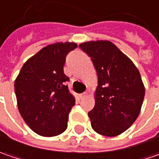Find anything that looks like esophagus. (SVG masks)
<instances>
[{
    "mask_svg": "<svg viewBox=\"0 0 159 159\" xmlns=\"http://www.w3.org/2000/svg\"><path fill=\"white\" fill-rule=\"evenodd\" d=\"M87 95H88V93H81V94H79V97L80 99H84L85 98V97H87Z\"/></svg>",
    "mask_w": 159,
    "mask_h": 159,
    "instance_id": "esophagus-1",
    "label": "esophagus"
}]
</instances>
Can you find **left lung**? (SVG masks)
<instances>
[{"instance_id":"obj_1","label":"left lung","mask_w":159,"mask_h":159,"mask_svg":"<svg viewBox=\"0 0 159 159\" xmlns=\"http://www.w3.org/2000/svg\"><path fill=\"white\" fill-rule=\"evenodd\" d=\"M93 63L98 76L95 104L88 112L95 132L107 137L121 134L139 116L145 86L133 62L109 40L79 45Z\"/></svg>"}]
</instances>
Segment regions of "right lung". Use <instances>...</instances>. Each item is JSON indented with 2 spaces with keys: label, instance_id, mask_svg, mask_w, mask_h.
Listing matches in <instances>:
<instances>
[{
  "label": "right lung",
  "instance_id": "obj_1",
  "mask_svg": "<svg viewBox=\"0 0 159 159\" xmlns=\"http://www.w3.org/2000/svg\"><path fill=\"white\" fill-rule=\"evenodd\" d=\"M77 47L74 42H57L43 48L24 63L14 89L18 109L24 121L43 137H54L67 128L68 115L75 99L64 74L66 55Z\"/></svg>",
  "mask_w": 159,
  "mask_h": 159
}]
</instances>
